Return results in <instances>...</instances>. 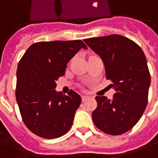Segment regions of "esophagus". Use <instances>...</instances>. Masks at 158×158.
Returning a JSON list of instances; mask_svg holds the SVG:
<instances>
[{
	"label": "esophagus",
	"instance_id": "34e87169",
	"mask_svg": "<svg viewBox=\"0 0 158 158\" xmlns=\"http://www.w3.org/2000/svg\"><path fill=\"white\" fill-rule=\"evenodd\" d=\"M81 98H82V101H85L86 99L89 98V97H88V96H85V95H82V96H81Z\"/></svg>",
	"mask_w": 158,
	"mask_h": 158
}]
</instances>
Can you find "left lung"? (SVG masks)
<instances>
[{"instance_id": "8db88e82", "label": "left lung", "mask_w": 158, "mask_h": 158, "mask_svg": "<svg viewBox=\"0 0 158 158\" xmlns=\"http://www.w3.org/2000/svg\"><path fill=\"white\" fill-rule=\"evenodd\" d=\"M98 53L106 67V79L115 89L113 98H95L94 124L109 135H121L138 122L148 103L151 75L145 55L131 40L111 34L84 40Z\"/></svg>"}]
</instances>
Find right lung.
Wrapping results in <instances>:
<instances>
[{
  "label": "right lung",
  "instance_id": "right-lung-1",
  "mask_svg": "<svg viewBox=\"0 0 158 158\" xmlns=\"http://www.w3.org/2000/svg\"><path fill=\"white\" fill-rule=\"evenodd\" d=\"M81 48L87 49L81 40L40 41L31 45L20 59L16 100L25 125L40 138H60L72 127L81 97L73 90L63 95L55 87Z\"/></svg>",
  "mask_w": 158,
  "mask_h": 158
}]
</instances>
